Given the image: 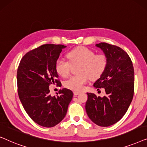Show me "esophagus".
<instances>
[{
	"mask_svg": "<svg viewBox=\"0 0 147 147\" xmlns=\"http://www.w3.org/2000/svg\"><path fill=\"white\" fill-rule=\"evenodd\" d=\"M74 96H77V95H78V94H80V92H76V91L74 92Z\"/></svg>",
	"mask_w": 147,
	"mask_h": 147,
	"instance_id": "esophagus-1",
	"label": "esophagus"
}]
</instances>
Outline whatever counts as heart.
I'll list each match as a JSON object with an SVG mask.
<instances>
[{
  "label": "heart",
  "mask_w": 147,
  "mask_h": 147,
  "mask_svg": "<svg viewBox=\"0 0 147 147\" xmlns=\"http://www.w3.org/2000/svg\"><path fill=\"white\" fill-rule=\"evenodd\" d=\"M68 61L58 59L55 61V68L57 73L63 78L70 75L71 65L80 63L78 75L72 76L64 82V86L68 89L80 92L88 83L90 78L97 80L104 73L108 65L107 57L104 54H96L92 50L86 47H78L67 53Z\"/></svg>",
  "instance_id": "b5f03b06"
}]
</instances>
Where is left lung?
Returning a JSON list of instances; mask_svg holds the SVG:
<instances>
[{
  "label": "left lung",
  "instance_id": "1",
  "mask_svg": "<svg viewBox=\"0 0 147 147\" xmlns=\"http://www.w3.org/2000/svg\"><path fill=\"white\" fill-rule=\"evenodd\" d=\"M107 57V67L94 84L98 90L104 88L106 96L87 93L86 110L90 119L100 126L116 123L128 110L134 95V71L127 53L119 47L106 43L96 44Z\"/></svg>",
  "mask_w": 147,
  "mask_h": 147
}]
</instances>
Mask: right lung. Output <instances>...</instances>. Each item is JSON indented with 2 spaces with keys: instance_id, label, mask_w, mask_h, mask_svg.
I'll use <instances>...</instances> for the list:
<instances>
[{
  "instance_id": "obj_1",
  "label": "right lung",
  "mask_w": 147,
  "mask_h": 147,
  "mask_svg": "<svg viewBox=\"0 0 147 147\" xmlns=\"http://www.w3.org/2000/svg\"><path fill=\"white\" fill-rule=\"evenodd\" d=\"M65 47L45 44L26 53L18 67L19 99L30 118L44 127H53L63 119L73 98V92L67 88L59 90L60 96L49 94L51 84L61 86L55 63Z\"/></svg>"
}]
</instances>
